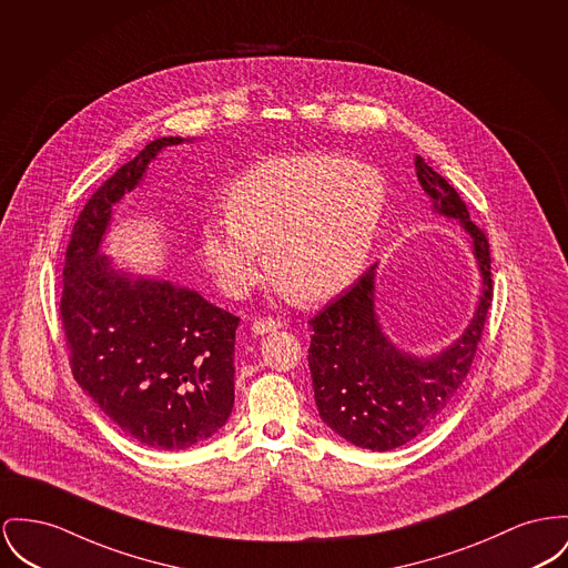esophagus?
Segmentation results:
<instances>
[{"mask_svg": "<svg viewBox=\"0 0 568 568\" xmlns=\"http://www.w3.org/2000/svg\"><path fill=\"white\" fill-rule=\"evenodd\" d=\"M280 327H282V323L275 321V318H258V321L252 323V332L256 336H265V334H271V332H277Z\"/></svg>", "mask_w": 568, "mask_h": 568, "instance_id": "esophagus-1", "label": "esophagus"}]
</instances>
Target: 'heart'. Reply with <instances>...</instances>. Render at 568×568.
<instances>
[{"label":"heart","mask_w":568,"mask_h":568,"mask_svg":"<svg viewBox=\"0 0 568 568\" xmlns=\"http://www.w3.org/2000/svg\"><path fill=\"white\" fill-rule=\"evenodd\" d=\"M385 211L375 168L338 154L277 156L227 193L226 222L200 232V256L220 288L245 297L266 273L297 302H327L362 271Z\"/></svg>","instance_id":"1"}]
</instances>
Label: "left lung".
<instances>
[{"label":"left lung","mask_w":568,"mask_h":568,"mask_svg":"<svg viewBox=\"0 0 568 568\" xmlns=\"http://www.w3.org/2000/svg\"><path fill=\"white\" fill-rule=\"evenodd\" d=\"M416 172L433 213L454 220L469 239L480 273V295L469 325L430 355L396 346L378 318V265L310 321L307 364L318 416L342 439L375 453L405 446L448 409L469 373L491 307V256L485 232L469 220L453 185L419 154Z\"/></svg>","instance_id":"left-lung-1"}]
</instances>
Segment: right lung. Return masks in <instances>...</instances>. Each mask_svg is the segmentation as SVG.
<instances>
[{
  "mask_svg": "<svg viewBox=\"0 0 568 568\" xmlns=\"http://www.w3.org/2000/svg\"><path fill=\"white\" fill-rule=\"evenodd\" d=\"M193 142L159 138L92 193L62 271V327L77 383L124 435L185 450L215 435L234 407L239 316L170 280L133 275L101 252L124 193L156 154Z\"/></svg>",
  "mask_w": 568,
  "mask_h": 568,
  "instance_id": "right-lung-1",
  "label": "right lung"
}]
</instances>
